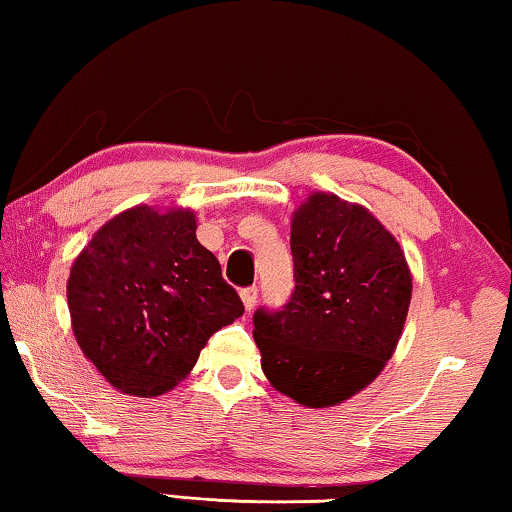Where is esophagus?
<instances>
[{"instance_id": "esophagus-1", "label": "esophagus", "mask_w": 512, "mask_h": 512, "mask_svg": "<svg viewBox=\"0 0 512 512\" xmlns=\"http://www.w3.org/2000/svg\"><path fill=\"white\" fill-rule=\"evenodd\" d=\"M241 301L246 312H253V308L257 305V287H246L241 292Z\"/></svg>"}]
</instances>
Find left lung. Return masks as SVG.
I'll return each instance as SVG.
<instances>
[{
    "mask_svg": "<svg viewBox=\"0 0 512 512\" xmlns=\"http://www.w3.org/2000/svg\"><path fill=\"white\" fill-rule=\"evenodd\" d=\"M292 255V299L253 317L262 370L303 407H335L372 384L393 356L411 271L395 236L363 204L322 190L294 211Z\"/></svg>",
    "mask_w": 512,
    "mask_h": 512,
    "instance_id": "obj_1",
    "label": "left lung"
}]
</instances>
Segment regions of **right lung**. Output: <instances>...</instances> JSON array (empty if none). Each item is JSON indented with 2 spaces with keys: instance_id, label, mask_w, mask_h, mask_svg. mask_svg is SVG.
Instances as JSON below:
<instances>
[{
  "instance_id": "1",
  "label": "right lung",
  "mask_w": 512,
  "mask_h": 512,
  "mask_svg": "<svg viewBox=\"0 0 512 512\" xmlns=\"http://www.w3.org/2000/svg\"><path fill=\"white\" fill-rule=\"evenodd\" d=\"M193 209L137 204L73 259L66 296L75 340L121 393L154 398L193 370L207 340L243 315Z\"/></svg>"
}]
</instances>
